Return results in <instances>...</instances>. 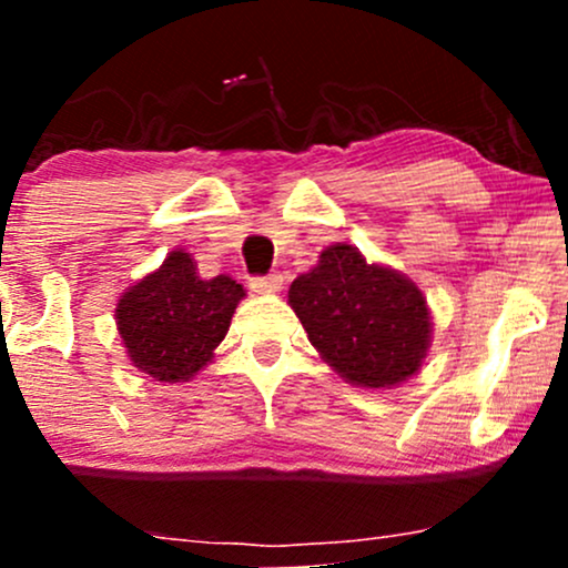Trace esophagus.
Returning a JSON list of instances; mask_svg holds the SVG:
<instances>
[{
  "label": "esophagus",
  "mask_w": 568,
  "mask_h": 568,
  "mask_svg": "<svg viewBox=\"0 0 568 568\" xmlns=\"http://www.w3.org/2000/svg\"><path fill=\"white\" fill-rule=\"evenodd\" d=\"M251 288L256 293H277L283 288V277L280 275H266V277H253Z\"/></svg>",
  "instance_id": "esophagus-1"
}]
</instances>
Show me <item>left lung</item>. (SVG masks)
I'll use <instances>...</instances> for the list:
<instances>
[{"label":"left lung","instance_id":"1","mask_svg":"<svg viewBox=\"0 0 568 568\" xmlns=\"http://www.w3.org/2000/svg\"><path fill=\"white\" fill-rule=\"evenodd\" d=\"M288 304L312 347L355 387L389 389L419 374L433 336L427 298L357 247H325L317 266L291 283Z\"/></svg>","mask_w":568,"mask_h":568}]
</instances>
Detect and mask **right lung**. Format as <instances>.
<instances>
[{
    "label": "right lung",
    "mask_w": 568,
    "mask_h": 568,
    "mask_svg": "<svg viewBox=\"0 0 568 568\" xmlns=\"http://www.w3.org/2000/svg\"><path fill=\"white\" fill-rule=\"evenodd\" d=\"M243 296L230 275L202 280L192 253H168L160 270L116 302V331L130 363L158 382H189L213 361Z\"/></svg>",
    "instance_id": "1"
}]
</instances>
